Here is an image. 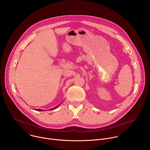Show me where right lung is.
<instances>
[{
    "label": "right lung",
    "instance_id": "1",
    "mask_svg": "<svg viewBox=\"0 0 150 150\" xmlns=\"http://www.w3.org/2000/svg\"><path fill=\"white\" fill-rule=\"evenodd\" d=\"M61 104H59L58 105H57V106H56L55 107H54V108H52V109H51L50 110H55V109H56L58 107H59V105H60ZM35 110L36 111H43V110H40V109H35Z\"/></svg>",
    "mask_w": 150,
    "mask_h": 150
}]
</instances>
